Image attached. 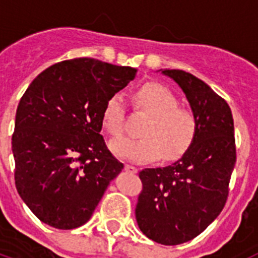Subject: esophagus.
<instances>
[{"label": "esophagus", "mask_w": 258, "mask_h": 258, "mask_svg": "<svg viewBox=\"0 0 258 258\" xmlns=\"http://www.w3.org/2000/svg\"><path fill=\"white\" fill-rule=\"evenodd\" d=\"M125 170H126L127 173H131V174H134V173L138 172V169H137L136 166L129 165V164H126V165H125Z\"/></svg>", "instance_id": "esophagus-1"}]
</instances>
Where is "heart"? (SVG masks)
<instances>
[{
    "instance_id": "heart-1",
    "label": "heart",
    "mask_w": 258,
    "mask_h": 258,
    "mask_svg": "<svg viewBox=\"0 0 258 258\" xmlns=\"http://www.w3.org/2000/svg\"><path fill=\"white\" fill-rule=\"evenodd\" d=\"M134 103L138 111L149 116L141 129L142 138L112 141L109 149L117 157L149 163L163 156L164 160H178L197 140L198 118L192 111L178 107V99L166 86L147 83L137 89ZM101 125L109 136L124 133V99L115 94L106 102Z\"/></svg>"
}]
</instances>
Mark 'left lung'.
Instances as JSON below:
<instances>
[{
	"mask_svg": "<svg viewBox=\"0 0 258 258\" xmlns=\"http://www.w3.org/2000/svg\"><path fill=\"white\" fill-rule=\"evenodd\" d=\"M178 84L198 118L197 140L178 161L140 172L137 223L151 240L177 245L202 234L229 195L236 161L229 104L204 81L182 70H161Z\"/></svg>",
	"mask_w": 258,
	"mask_h": 258,
	"instance_id": "left-lung-1",
	"label": "left lung"
}]
</instances>
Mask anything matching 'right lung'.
<instances>
[{"label": "right lung", "instance_id": "right-lung-1", "mask_svg": "<svg viewBox=\"0 0 258 258\" xmlns=\"http://www.w3.org/2000/svg\"><path fill=\"white\" fill-rule=\"evenodd\" d=\"M136 74L98 59H71L41 72L23 94L11 141L15 184L49 226L71 230L88 222L124 168L101 136V116Z\"/></svg>", "mask_w": 258, "mask_h": 258}]
</instances>
